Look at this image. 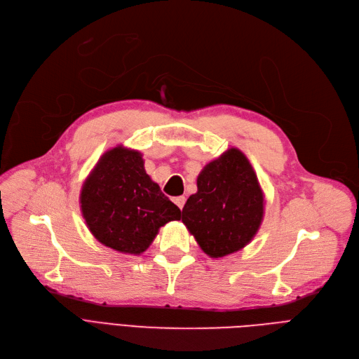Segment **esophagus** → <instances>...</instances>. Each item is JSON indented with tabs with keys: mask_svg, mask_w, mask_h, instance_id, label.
Returning a JSON list of instances; mask_svg holds the SVG:
<instances>
[{
	"mask_svg": "<svg viewBox=\"0 0 359 359\" xmlns=\"http://www.w3.org/2000/svg\"><path fill=\"white\" fill-rule=\"evenodd\" d=\"M173 202L179 206L180 210H183V206H184V202H186V199H184V196H177V198H175L173 199Z\"/></svg>",
	"mask_w": 359,
	"mask_h": 359,
	"instance_id": "34e87169",
	"label": "esophagus"
}]
</instances>
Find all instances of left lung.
I'll return each mask as SVG.
<instances>
[{"label": "left lung", "instance_id": "1", "mask_svg": "<svg viewBox=\"0 0 359 359\" xmlns=\"http://www.w3.org/2000/svg\"><path fill=\"white\" fill-rule=\"evenodd\" d=\"M198 192L186 201L182 222L211 257L241 250L256 236L265 199L255 170L238 148L206 164L196 180Z\"/></svg>", "mask_w": 359, "mask_h": 359}]
</instances>
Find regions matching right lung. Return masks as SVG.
Segmentation results:
<instances>
[{
	"mask_svg": "<svg viewBox=\"0 0 359 359\" xmlns=\"http://www.w3.org/2000/svg\"><path fill=\"white\" fill-rule=\"evenodd\" d=\"M81 212L91 234L106 248L141 255L160 227L180 219V210L151 180L142 154L118 145L100 157L83 183Z\"/></svg>",
	"mask_w": 359,
	"mask_h": 359,
	"instance_id": "right-lung-1",
	"label": "right lung"
}]
</instances>
